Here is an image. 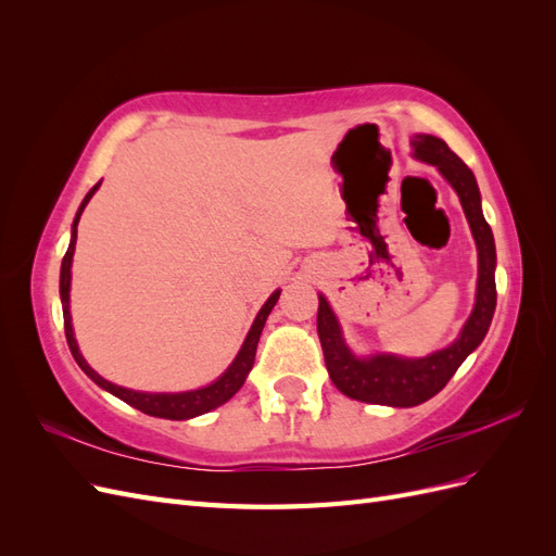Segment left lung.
I'll return each mask as SVG.
<instances>
[{
  "instance_id": "left-lung-1",
  "label": "left lung",
  "mask_w": 556,
  "mask_h": 556,
  "mask_svg": "<svg viewBox=\"0 0 556 556\" xmlns=\"http://www.w3.org/2000/svg\"><path fill=\"white\" fill-rule=\"evenodd\" d=\"M413 155L433 164L441 176L457 192L470 233L478 248V288L476 304L464 323L457 339L447 348L435 350L427 357H399L390 352L357 357L343 339L339 317L331 311L325 294H317V336L323 343L325 364L331 382L350 399L378 406L410 408L439 394L462 362L486 336L496 308V245L494 233L482 215V199L473 172L452 153L447 143L431 134H415Z\"/></svg>"
}]
</instances>
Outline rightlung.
I'll use <instances>...</instances> for the list:
<instances>
[{"instance_id": "1", "label": "right lung", "mask_w": 556, "mask_h": 556, "mask_svg": "<svg viewBox=\"0 0 556 556\" xmlns=\"http://www.w3.org/2000/svg\"><path fill=\"white\" fill-rule=\"evenodd\" d=\"M99 185H102V180H99L94 188L86 194V199L80 201V206H78L76 217H74V225H72V241H70V248H66V255H64L62 268H60V299H62V313H64V333H66V343H70L72 355H74L76 364L83 368V374H86L94 384H99V387H102V390L111 392L113 396L123 399L125 403H129L131 408H137L141 413H146V415L164 417V419H192L197 415L211 413L213 408L227 403L243 387L252 364H255V352H257V343H260L264 323H266L268 313L274 311L276 301L280 296V290H276L271 296L266 299V304L260 308L255 323H252V327H250V331L245 336V341H243V345L239 350V355L233 357V362L227 366V371L217 380H213L211 384L199 387V390H188V392H137V390H127V387L109 382L106 378H102V376L94 371V368L86 362V357L80 355L78 343L74 339L72 313H70L72 262H74V250H76V229H78V220H80L83 211H86L88 201L99 190Z\"/></svg>"}]
</instances>
